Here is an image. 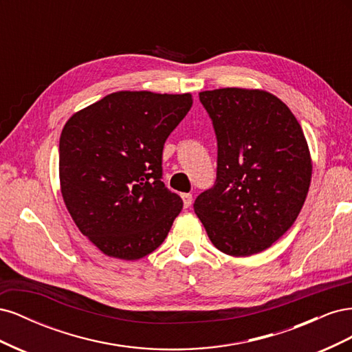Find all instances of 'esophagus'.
Masks as SVG:
<instances>
[{"mask_svg":"<svg viewBox=\"0 0 352 352\" xmlns=\"http://www.w3.org/2000/svg\"><path fill=\"white\" fill-rule=\"evenodd\" d=\"M182 199H184V207L189 208L190 204H192V195L190 194H182Z\"/></svg>","mask_w":352,"mask_h":352,"instance_id":"1","label":"esophagus"}]
</instances>
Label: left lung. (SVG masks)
<instances>
[{"mask_svg": "<svg viewBox=\"0 0 352 352\" xmlns=\"http://www.w3.org/2000/svg\"><path fill=\"white\" fill-rule=\"evenodd\" d=\"M217 138V177L194 204L212 245L233 257L267 250L289 229L311 182V158L291 110L273 94L199 92Z\"/></svg>", "mask_w": 352, "mask_h": 352, "instance_id": "8db88e82", "label": "left lung"}]
</instances>
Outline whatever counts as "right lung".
<instances>
[{
	"instance_id": "add662e5",
	"label": "right lung",
	"mask_w": 352,
	"mask_h": 352,
	"mask_svg": "<svg viewBox=\"0 0 352 352\" xmlns=\"http://www.w3.org/2000/svg\"><path fill=\"white\" fill-rule=\"evenodd\" d=\"M190 107V94L120 91L63 127V199L79 230L109 257L151 254L182 210V198L162 182V163L166 140Z\"/></svg>"
}]
</instances>
